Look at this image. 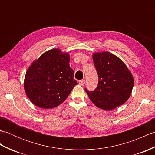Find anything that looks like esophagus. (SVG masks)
Returning <instances> with one entry per match:
<instances>
[{
	"label": "esophagus",
	"instance_id": "esophagus-1",
	"mask_svg": "<svg viewBox=\"0 0 155 155\" xmlns=\"http://www.w3.org/2000/svg\"><path fill=\"white\" fill-rule=\"evenodd\" d=\"M78 84L81 85V86H83V85L85 84V80L83 79V80L79 81H78Z\"/></svg>",
	"mask_w": 155,
	"mask_h": 155
}]
</instances>
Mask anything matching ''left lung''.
Instances as JSON below:
<instances>
[{
    "mask_svg": "<svg viewBox=\"0 0 155 155\" xmlns=\"http://www.w3.org/2000/svg\"><path fill=\"white\" fill-rule=\"evenodd\" d=\"M93 59L98 83L94 91L85 88L91 101L105 110H113L126 103L134 85L133 75L127 66L108 52L94 53Z\"/></svg>",
    "mask_w": 155,
    "mask_h": 155,
    "instance_id": "1",
    "label": "left lung"
}]
</instances>
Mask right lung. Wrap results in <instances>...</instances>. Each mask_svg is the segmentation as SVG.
I'll list each match as a JSON object with an SVG mask.
<instances>
[{
  "label": "right lung",
  "mask_w": 155,
  "mask_h": 155,
  "mask_svg": "<svg viewBox=\"0 0 155 155\" xmlns=\"http://www.w3.org/2000/svg\"><path fill=\"white\" fill-rule=\"evenodd\" d=\"M69 61L68 54L53 48L32 62L26 72L24 88L35 105L46 109L52 108L68 97L77 84Z\"/></svg>",
  "instance_id": "add662e5"
}]
</instances>
